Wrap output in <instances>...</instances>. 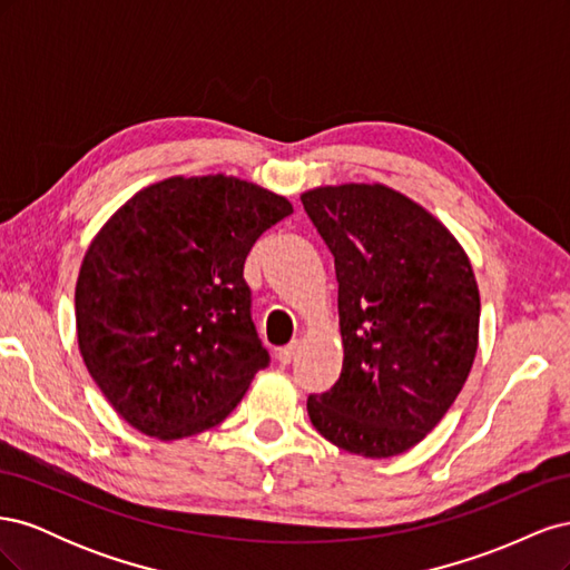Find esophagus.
Here are the masks:
<instances>
[{
  "instance_id": "esophagus-1",
  "label": "esophagus",
  "mask_w": 570,
  "mask_h": 570,
  "mask_svg": "<svg viewBox=\"0 0 570 570\" xmlns=\"http://www.w3.org/2000/svg\"><path fill=\"white\" fill-rule=\"evenodd\" d=\"M297 350H299V344H297V342H289V344H285V347L278 350V354H275V358L281 361V366H289L292 361H295V356H297Z\"/></svg>"
}]
</instances>
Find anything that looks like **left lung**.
<instances>
[{"instance_id":"1","label":"left lung","mask_w":570,"mask_h":570,"mask_svg":"<svg viewBox=\"0 0 570 570\" xmlns=\"http://www.w3.org/2000/svg\"><path fill=\"white\" fill-rule=\"evenodd\" d=\"M302 204L335 256L340 381L306 402L344 452L390 459L433 430L471 373L480 292L459 239L383 183L321 185Z\"/></svg>"}]
</instances>
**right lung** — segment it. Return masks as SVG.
<instances>
[{
  "label": "right lung",
  "instance_id": "add662e5",
  "mask_svg": "<svg viewBox=\"0 0 570 570\" xmlns=\"http://www.w3.org/2000/svg\"><path fill=\"white\" fill-rule=\"evenodd\" d=\"M292 214L235 176H170L99 228L76 283L78 347L124 421L164 442L218 425L268 352L249 314L245 258Z\"/></svg>",
  "mask_w": 570,
  "mask_h": 570
}]
</instances>
